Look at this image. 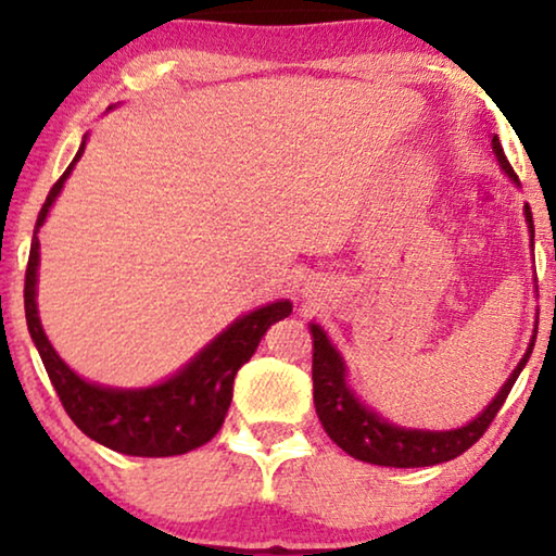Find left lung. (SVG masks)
Returning <instances> with one entry per match:
<instances>
[{"mask_svg": "<svg viewBox=\"0 0 556 556\" xmlns=\"http://www.w3.org/2000/svg\"><path fill=\"white\" fill-rule=\"evenodd\" d=\"M491 147L496 151L498 164L504 166V172L514 181L516 174L508 164V159L501 149L498 136H493ZM527 215L531 240H534V219H531L529 204L523 207ZM539 324V321H536ZM311 333H314V405L316 415L321 420L324 430L329 432V438L337 443L341 451L352 455L356 460L375 463V466H390V468H422V466H438V463L458 458L460 453H466L470 445L478 443L493 417L504 405L508 392L516 382V377L521 375V369L527 367L531 349H534L536 337H531V344L519 362V367L514 369V375L506 379V384L501 387V392L491 400V405L483 409L476 420L463 425L458 430H409L397 428V425L387 422L384 417L371 413L356 400L352 387L346 384V367L344 359L337 349L331 346L329 337L321 326L311 324Z\"/></svg>", "mask_w": 556, "mask_h": 556, "instance_id": "left-lung-1", "label": "left lung"}]
</instances>
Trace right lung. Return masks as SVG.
Returning a JSON list of instances; mask_svg holds the SVG:
<instances>
[{
    "label": "right lung",
    "mask_w": 556,
    "mask_h": 556,
    "mask_svg": "<svg viewBox=\"0 0 556 556\" xmlns=\"http://www.w3.org/2000/svg\"><path fill=\"white\" fill-rule=\"evenodd\" d=\"M86 139L71 166L52 185L40 215H37L33 248L25 270V316L27 329L37 352L42 356L45 369L60 402L71 420L86 432L90 440L124 455L141 458H166L181 455L210 443L223 428L227 409L232 402V382L238 369L255 354L257 344L273 324L291 314V301H276L238 318L227 326L215 341H210L185 369L166 379L162 384L147 390H113L101 387L75 375L60 359L55 349L45 337L40 316H37V265H40V230L45 217L63 189L67 174L83 156Z\"/></svg>",
    "instance_id": "right-lung-1"
}]
</instances>
